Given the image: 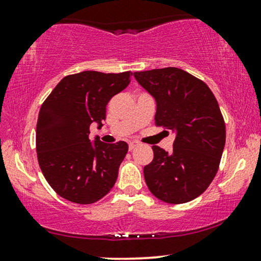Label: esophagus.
I'll return each mask as SVG.
<instances>
[{"instance_id":"esophagus-1","label":"esophagus","mask_w":261,"mask_h":261,"mask_svg":"<svg viewBox=\"0 0 261 261\" xmlns=\"http://www.w3.org/2000/svg\"><path fill=\"white\" fill-rule=\"evenodd\" d=\"M137 146H139V143H137V142H130V143H128V149L133 150L134 148H136Z\"/></svg>"}]
</instances>
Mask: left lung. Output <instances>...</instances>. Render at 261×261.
<instances>
[{"label": "left lung", "mask_w": 261, "mask_h": 261, "mask_svg": "<svg viewBox=\"0 0 261 261\" xmlns=\"http://www.w3.org/2000/svg\"><path fill=\"white\" fill-rule=\"evenodd\" d=\"M135 79L155 98V125L174 131L172 152L153 146L144 166L147 186L158 199L182 204L200 196L214 180L226 141L219 103L204 81L169 67L136 71Z\"/></svg>", "instance_id": "8db88e82"}]
</instances>
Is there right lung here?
<instances>
[{
    "mask_svg": "<svg viewBox=\"0 0 261 261\" xmlns=\"http://www.w3.org/2000/svg\"><path fill=\"white\" fill-rule=\"evenodd\" d=\"M131 71L86 70L59 81L41 106L36 124L37 161L56 193L77 204H91L114 186L128 146L124 141L91 143L92 122L102 127L106 106L126 89Z\"/></svg>",
    "mask_w": 261,
    "mask_h": 261,
    "instance_id": "right-lung-1",
    "label": "right lung"
}]
</instances>
